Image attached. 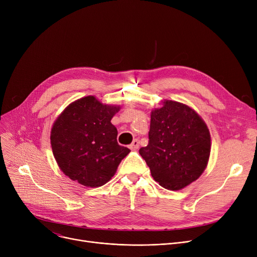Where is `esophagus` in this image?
<instances>
[{
	"mask_svg": "<svg viewBox=\"0 0 257 257\" xmlns=\"http://www.w3.org/2000/svg\"><path fill=\"white\" fill-rule=\"evenodd\" d=\"M139 147H140V142H139V140H134V141L131 143V145L129 146V148H130V149H131L132 151H137V150L139 149Z\"/></svg>",
	"mask_w": 257,
	"mask_h": 257,
	"instance_id": "esophagus-1",
	"label": "esophagus"
}]
</instances>
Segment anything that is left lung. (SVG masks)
<instances>
[{"label": "left lung", "instance_id": "1", "mask_svg": "<svg viewBox=\"0 0 257 257\" xmlns=\"http://www.w3.org/2000/svg\"><path fill=\"white\" fill-rule=\"evenodd\" d=\"M151 111L149 144L140 154L153 179L179 191L196 181L207 167L211 139L205 121L183 103L164 100Z\"/></svg>", "mask_w": 257, "mask_h": 257}]
</instances>
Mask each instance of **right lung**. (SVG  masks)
Instances as JSON below:
<instances>
[{
	"label": "right lung",
	"mask_w": 257,
	"mask_h": 257,
	"mask_svg": "<svg viewBox=\"0 0 257 257\" xmlns=\"http://www.w3.org/2000/svg\"><path fill=\"white\" fill-rule=\"evenodd\" d=\"M118 105L103 104L94 96L72 102L51 129V147L59 169L70 179L87 187L109 181L130 150L117 144L111 118Z\"/></svg>",
	"instance_id": "obj_1"
}]
</instances>
